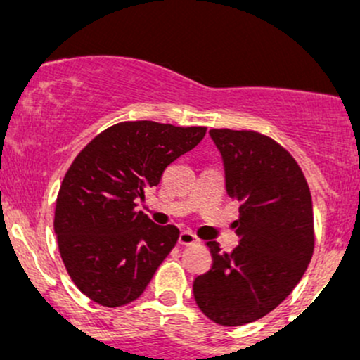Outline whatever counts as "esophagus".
Listing matches in <instances>:
<instances>
[{
	"instance_id": "obj_1",
	"label": "esophagus",
	"mask_w": 360,
	"mask_h": 360,
	"mask_svg": "<svg viewBox=\"0 0 360 360\" xmlns=\"http://www.w3.org/2000/svg\"><path fill=\"white\" fill-rule=\"evenodd\" d=\"M177 240H179L181 245H193V243L200 242V240H198L196 235H194L193 232H189V230H184V232H181Z\"/></svg>"
}]
</instances>
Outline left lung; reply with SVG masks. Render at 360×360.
I'll return each instance as SVG.
<instances>
[{"label": "left lung", "instance_id": "8db88e82", "mask_svg": "<svg viewBox=\"0 0 360 360\" xmlns=\"http://www.w3.org/2000/svg\"><path fill=\"white\" fill-rule=\"evenodd\" d=\"M225 186L238 201V245L208 242L213 266L194 279L198 307L214 323L259 320L288 298L315 247L311 194L303 171L278 142L250 130L213 128Z\"/></svg>", "mask_w": 360, "mask_h": 360}]
</instances>
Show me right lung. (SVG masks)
<instances>
[{
  "label": "right lung",
  "mask_w": 360,
  "mask_h": 360,
  "mask_svg": "<svg viewBox=\"0 0 360 360\" xmlns=\"http://www.w3.org/2000/svg\"><path fill=\"white\" fill-rule=\"evenodd\" d=\"M205 134V127L123 122L74 159L57 196L53 230L65 269L88 298L115 308L146 291L179 230L137 212V200Z\"/></svg>",
  "instance_id": "1"
}]
</instances>
